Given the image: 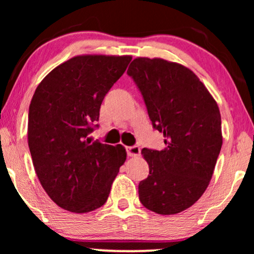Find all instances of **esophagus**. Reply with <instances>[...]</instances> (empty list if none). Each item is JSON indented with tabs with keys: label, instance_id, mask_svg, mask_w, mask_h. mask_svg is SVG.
Returning a JSON list of instances; mask_svg holds the SVG:
<instances>
[{
	"label": "esophagus",
	"instance_id": "1",
	"mask_svg": "<svg viewBox=\"0 0 254 254\" xmlns=\"http://www.w3.org/2000/svg\"><path fill=\"white\" fill-rule=\"evenodd\" d=\"M127 154L129 157H137L141 154V149L137 145H134V147H128L127 148Z\"/></svg>",
	"mask_w": 254,
	"mask_h": 254
}]
</instances>
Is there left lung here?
I'll use <instances>...</instances> for the list:
<instances>
[{
  "instance_id": "obj_1",
  "label": "left lung",
  "mask_w": 254,
  "mask_h": 254,
  "mask_svg": "<svg viewBox=\"0 0 254 254\" xmlns=\"http://www.w3.org/2000/svg\"><path fill=\"white\" fill-rule=\"evenodd\" d=\"M127 74L166 145L142 149L149 176L138 184V197L154 213L178 214L200 199L213 177L223 142L217 103L199 77L177 62L136 58Z\"/></svg>"
}]
</instances>
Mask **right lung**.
<instances>
[{
  "instance_id": "right-lung-1",
  "label": "right lung",
  "mask_w": 254,
  "mask_h": 254,
  "mask_svg": "<svg viewBox=\"0 0 254 254\" xmlns=\"http://www.w3.org/2000/svg\"><path fill=\"white\" fill-rule=\"evenodd\" d=\"M130 55H77L37 86L29 109L27 142L34 171L48 196L71 213L102 207L126 161L124 145L91 142L104 97Z\"/></svg>"
}]
</instances>
